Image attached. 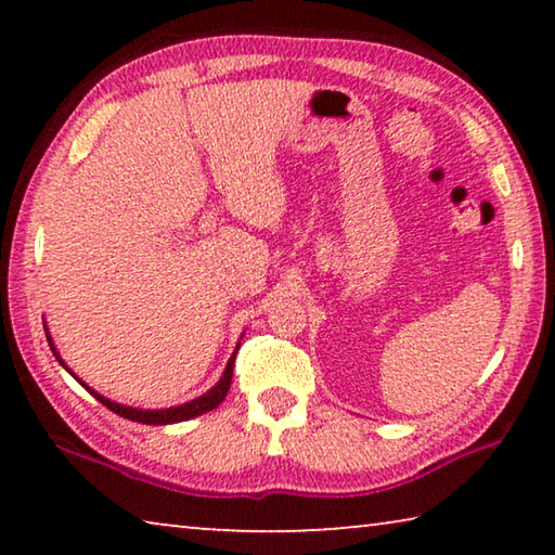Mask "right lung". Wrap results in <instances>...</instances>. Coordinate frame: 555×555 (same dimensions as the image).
I'll return each instance as SVG.
<instances>
[{"mask_svg": "<svg viewBox=\"0 0 555 555\" xmlns=\"http://www.w3.org/2000/svg\"><path fill=\"white\" fill-rule=\"evenodd\" d=\"M49 337V345H51V350H53V354H55V360H59L65 370H68V364H65L63 360H61V354L55 352V347H53V340H51V335H46ZM240 347V345H237ZM234 354H237V350L232 352V357H230V362H228V367H224V372H222V377H220V382L215 384V387L210 389V391H205L203 397H198V399H193V401H188V403H181V406H171V409H156V411H149V409H134V406H125V403H117V401H109V399H105L102 397V393H98L95 389H90L86 382H80L78 377H75V372H70L75 379H78L82 387H86L92 397H95L102 406H107L109 411H115L117 416H125V418H129V421H137V424H146V426H166V424H181V421H188V418H195V416H203V413H208V411H212V409H218L220 403H222V399L228 397V391H230V384H232V367H234Z\"/></svg>", "mask_w": 555, "mask_h": 555, "instance_id": "right-lung-1", "label": "right lung"}]
</instances>
